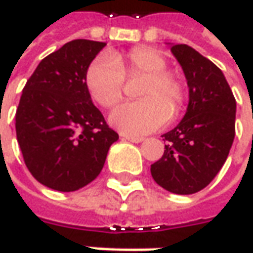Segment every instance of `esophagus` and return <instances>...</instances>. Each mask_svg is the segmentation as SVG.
<instances>
[{
	"mask_svg": "<svg viewBox=\"0 0 253 253\" xmlns=\"http://www.w3.org/2000/svg\"><path fill=\"white\" fill-rule=\"evenodd\" d=\"M123 140H127V141H131V143H141L143 141V138L141 137H134V135H126V134H122L120 135Z\"/></svg>",
	"mask_w": 253,
	"mask_h": 253,
	"instance_id": "34e87169",
	"label": "esophagus"
}]
</instances>
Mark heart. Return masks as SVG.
Listing matches in <instances>:
<instances>
[{"label":"heart","mask_w":253,"mask_h":253,"mask_svg":"<svg viewBox=\"0 0 253 253\" xmlns=\"http://www.w3.org/2000/svg\"><path fill=\"white\" fill-rule=\"evenodd\" d=\"M167 68V58L155 48L135 47L126 54L109 51L92 60L85 73V85L96 103L112 108L123 95L125 77L145 75L138 91L143 100L118 106L109 122L123 134H147L161 128L169 113L176 115L185 99L182 80Z\"/></svg>","instance_id":"heart-1"}]
</instances>
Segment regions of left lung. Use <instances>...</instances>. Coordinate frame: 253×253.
<instances>
[{
	"mask_svg": "<svg viewBox=\"0 0 253 253\" xmlns=\"http://www.w3.org/2000/svg\"><path fill=\"white\" fill-rule=\"evenodd\" d=\"M189 88L186 113L162 135L160 161L151 165L154 180L176 195L205 189L221 169L235 137L237 102L222 71L187 44H170Z\"/></svg>",
	"mask_w": 253,
	"mask_h": 253,
	"instance_id": "1",
	"label": "left lung"
}]
</instances>
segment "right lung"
I'll return each mask as SVG.
<instances>
[{"mask_svg":"<svg viewBox=\"0 0 253 253\" xmlns=\"http://www.w3.org/2000/svg\"><path fill=\"white\" fill-rule=\"evenodd\" d=\"M105 46L68 42L40 61L23 88L15 116L18 144L33 178L53 190L91 183L119 140L85 85L86 68Z\"/></svg>","mask_w":253,"mask_h":253,"instance_id":"add662e5","label":"right lung"}]
</instances>
